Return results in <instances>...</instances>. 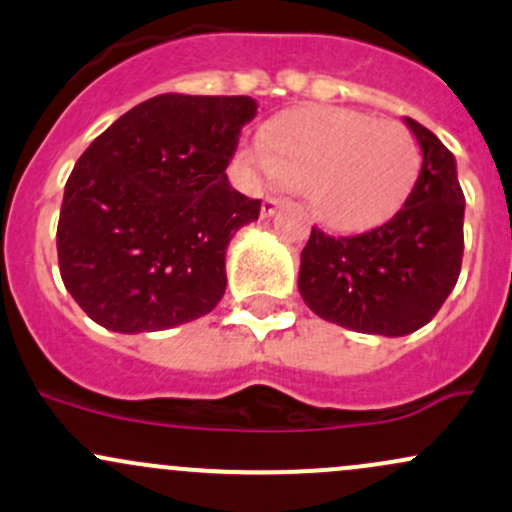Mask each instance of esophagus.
I'll return each instance as SVG.
<instances>
[{
	"label": "esophagus",
	"mask_w": 512,
	"mask_h": 512,
	"mask_svg": "<svg viewBox=\"0 0 512 512\" xmlns=\"http://www.w3.org/2000/svg\"><path fill=\"white\" fill-rule=\"evenodd\" d=\"M284 204V199H279V196H265V201H262V216H272L274 211L279 209V206Z\"/></svg>",
	"instance_id": "esophagus-1"
}]
</instances>
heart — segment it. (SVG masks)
Instances as JSON below:
<instances>
[{
    "label": "heart",
    "instance_id": "b5f03b06",
    "mask_svg": "<svg viewBox=\"0 0 512 512\" xmlns=\"http://www.w3.org/2000/svg\"><path fill=\"white\" fill-rule=\"evenodd\" d=\"M240 155L255 172L303 187L313 216L345 233L389 221L420 172V150L406 128L335 106L284 114L267 138L243 143Z\"/></svg>",
    "mask_w": 512,
    "mask_h": 512
}]
</instances>
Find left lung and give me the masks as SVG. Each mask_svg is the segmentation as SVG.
I'll use <instances>...</instances> for the list:
<instances>
[{
	"instance_id": "1",
	"label": "left lung",
	"mask_w": 512,
	"mask_h": 512,
	"mask_svg": "<svg viewBox=\"0 0 512 512\" xmlns=\"http://www.w3.org/2000/svg\"><path fill=\"white\" fill-rule=\"evenodd\" d=\"M423 153L418 182L384 226L333 238L313 226L299 291L316 316L347 330L401 338L430 323L452 294L464 255L457 160L435 133L406 119Z\"/></svg>"
}]
</instances>
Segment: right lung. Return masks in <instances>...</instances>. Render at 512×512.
<instances>
[{
  "label": "right lung",
  "instance_id": "right-lung-1",
  "mask_svg": "<svg viewBox=\"0 0 512 512\" xmlns=\"http://www.w3.org/2000/svg\"><path fill=\"white\" fill-rule=\"evenodd\" d=\"M250 97L160 94L92 140L65 184L58 265L65 289L114 333H153L216 308L226 250L260 216L228 182Z\"/></svg>",
  "mask_w": 512,
  "mask_h": 512
}]
</instances>
